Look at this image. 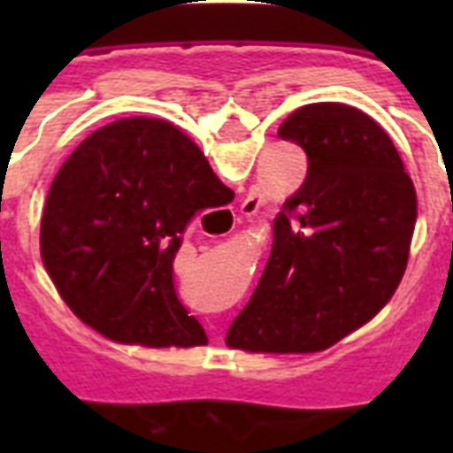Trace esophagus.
I'll return each mask as SVG.
<instances>
[{"instance_id":"1","label":"esophagus","mask_w":453,"mask_h":453,"mask_svg":"<svg viewBox=\"0 0 453 453\" xmlns=\"http://www.w3.org/2000/svg\"><path fill=\"white\" fill-rule=\"evenodd\" d=\"M240 211L244 213V216H254V213L258 211V202H256L254 197H247L244 199V204H242Z\"/></svg>"}]
</instances>
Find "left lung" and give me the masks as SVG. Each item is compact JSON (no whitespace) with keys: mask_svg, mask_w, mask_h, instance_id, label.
<instances>
[{"mask_svg":"<svg viewBox=\"0 0 453 453\" xmlns=\"http://www.w3.org/2000/svg\"><path fill=\"white\" fill-rule=\"evenodd\" d=\"M282 141L308 176L275 219L273 251L226 343L249 352H317L369 322L409 261L416 190L388 134L362 110L312 103Z\"/></svg>","mask_w":453,"mask_h":453,"instance_id":"1","label":"left lung"}]
</instances>
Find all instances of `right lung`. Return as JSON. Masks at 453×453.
Listing matches in <instances>:
<instances>
[{
    "instance_id": "right-lung-1",
    "label": "right lung",
    "mask_w": 453,
    "mask_h": 453,
    "mask_svg": "<svg viewBox=\"0 0 453 453\" xmlns=\"http://www.w3.org/2000/svg\"><path fill=\"white\" fill-rule=\"evenodd\" d=\"M234 197L169 122L129 117L84 138L56 173L42 261L67 308L117 343L204 345L178 301L173 258L190 220Z\"/></svg>"
}]
</instances>
